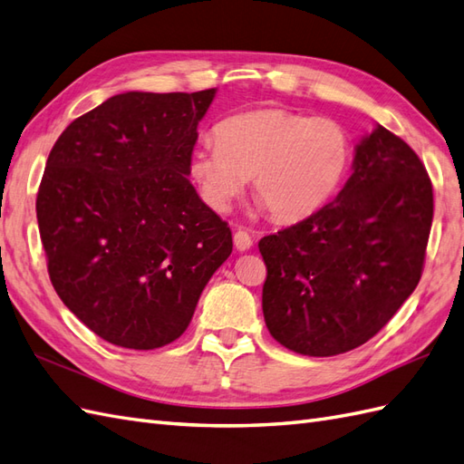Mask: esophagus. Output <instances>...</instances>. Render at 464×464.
<instances>
[{
  "mask_svg": "<svg viewBox=\"0 0 464 464\" xmlns=\"http://www.w3.org/2000/svg\"><path fill=\"white\" fill-rule=\"evenodd\" d=\"M233 243H235L237 251L245 253V251H248V248L253 246V237L248 235L245 229H237L235 235H233Z\"/></svg>",
  "mask_w": 464,
  "mask_h": 464,
  "instance_id": "1",
  "label": "esophagus"
}]
</instances>
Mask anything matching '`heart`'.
<instances>
[{
    "mask_svg": "<svg viewBox=\"0 0 464 464\" xmlns=\"http://www.w3.org/2000/svg\"><path fill=\"white\" fill-rule=\"evenodd\" d=\"M353 160L347 127L329 117L258 110L223 119L188 172L213 211L229 209L251 176L253 196L278 223L314 218L335 198Z\"/></svg>",
    "mask_w": 464,
    "mask_h": 464,
    "instance_id": "1",
    "label": "heart"
}]
</instances>
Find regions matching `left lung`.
<instances>
[{"label":"left lung","mask_w":464,"mask_h":464,"mask_svg":"<svg viewBox=\"0 0 464 464\" xmlns=\"http://www.w3.org/2000/svg\"><path fill=\"white\" fill-rule=\"evenodd\" d=\"M431 221L425 166L376 125L354 147L353 174L331 204L260 239L270 335L307 356L372 339L418 286Z\"/></svg>","instance_id":"8db88e82"}]
</instances>
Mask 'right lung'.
<instances>
[{
  "instance_id": "obj_1",
  "label": "right lung",
  "mask_w": 464,
  "mask_h": 464,
  "mask_svg": "<svg viewBox=\"0 0 464 464\" xmlns=\"http://www.w3.org/2000/svg\"><path fill=\"white\" fill-rule=\"evenodd\" d=\"M216 88L125 92L74 119L46 160L37 221L64 305L111 345L180 337L233 237L188 180Z\"/></svg>"
}]
</instances>
